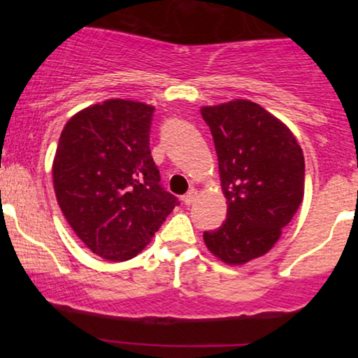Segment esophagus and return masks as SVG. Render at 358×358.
Masks as SVG:
<instances>
[{
	"mask_svg": "<svg viewBox=\"0 0 358 358\" xmlns=\"http://www.w3.org/2000/svg\"><path fill=\"white\" fill-rule=\"evenodd\" d=\"M195 199H196V190H195V188H192V190H188L183 195V203L185 205H192L193 202H195Z\"/></svg>",
	"mask_w": 358,
	"mask_h": 358,
	"instance_id": "1",
	"label": "esophagus"
}]
</instances>
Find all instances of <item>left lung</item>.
Wrapping results in <instances>:
<instances>
[{
    "label": "left lung",
    "instance_id": "8db88e82",
    "mask_svg": "<svg viewBox=\"0 0 358 358\" xmlns=\"http://www.w3.org/2000/svg\"><path fill=\"white\" fill-rule=\"evenodd\" d=\"M219 158L227 219L203 232L215 257L245 264L273 249L303 202L305 158L285 122L248 99L200 109Z\"/></svg>",
    "mask_w": 358,
    "mask_h": 358
}]
</instances>
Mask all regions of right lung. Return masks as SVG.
Segmentation results:
<instances>
[{
  "label": "right lung",
  "instance_id": "1",
  "mask_svg": "<svg viewBox=\"0 0 358 358\" xmlns=\"http://www.w3.org/2000/svg\"><path fill=\"white\" fill-rule=\"evenodd\" d=\"M153 106L109 99L79 110L62 131L52 175L57 202L94 254L127 261L178 199L159 185L150 150Z\"/></svg>",
  "mask_w": 358,
  "mask_h": 358
}]
</instances>
